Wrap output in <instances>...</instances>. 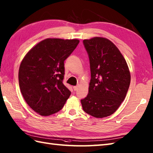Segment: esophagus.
Returning a JSON list of instances; mask_svg holds the SVG:
<instances>
[{
    "label": "esophagus",
    "instance_id": "obj_1",
    "mask_svg": "<svg viewBox=\"0 0 153 153\" xmlns=\"http://www.w3.org/2000/svg\"><path fill=\"white\" fill-rule=\"evenodd\" d=\"M78 88H79V86H73V90H74V91L77 90Z\"/></svg>",
    "mask_w": 153,
    "mask_h": 153
}]
</instances>
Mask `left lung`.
<instances>
[{"instance_id":"left-lung-1","label":"left lung","mask_w":153,"mask_h":153,"mask_svg":"<svg viewBox=\"0 0 153 153\" xmlns=\"http://www.w3.org/2000/svg\"><path fill=\"white\" fill-rule=\"evenodd\" d=\"M90 60L91 80L84 112L96 118L113 114L125 99L130 84L127 63L117 47L102 37L84 40Z\"/></svg>"}]
</instances>
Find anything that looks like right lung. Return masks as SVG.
Segmentation results:
<instances>
[{"instance_id": "right-lung-1", "label": "right lung", "mask_w": 153, "mask_h": 153, "mask_svg": "<svg viewBox=\"0 0 153 153\" xmlns=\"http://www.w3.org/2000/svg\"><path fill=\"white\" fill-rule=\"evenodd\" d=\"M79 40L46 39L30 50L20 64L18 79L29 106L42 116L60 111L71 94L64 85V62Z\"/></svg>"}]
</instances>
